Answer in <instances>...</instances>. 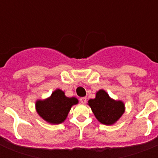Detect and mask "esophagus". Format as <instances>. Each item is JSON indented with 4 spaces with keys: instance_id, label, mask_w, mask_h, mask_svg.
Masks as SVG:
<instances>
[{
    "instance_id": "1",
    "label": "esophagus",
    "mask_w": 158,
    "mask_h": 158,
    "mask_svg": "<svg viewBox=\"0 0 158 158\" xmlns=\"http://www.w3.org/2000/svg\"><path fill=\"white\" fill-rule=\"evenodd\" d=\"M86 101H87V99L86 97H81L80 98V102L82 103V104H85Z\"/></svg>"
}]
</instances>
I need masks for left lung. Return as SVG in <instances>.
Wrapping results in <instances>:
<instances>
[{"label":"left lung","mask_w":158,"mask_h":158,"mask_svg":"<svg viewBox=\"0 0 158 158\" xmlns=\"http://www.w3.org/2000/svg\"><path fill=\"white\" fill-rule=\"evenodd\" d=\"M88 103L97 120L105 125L115 123L125 111V106L121 100L111 99L103 89L99 90L96 98L90 99Z\"/></svg>","instance_id":"left-lung-1"}]
</instances>
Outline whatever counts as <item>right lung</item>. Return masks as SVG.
<instances>
[{
  "mask_svg": "<svg viewBox=\"0 0 158 158\" xmlns=\"http://www.w3.org/2000/svg\"><path fill=\"white\" fill-rule=\"evenodd\" d=\"M78 103L75 97H67L61 89L53 92L49 98L37 100L35 103L38 114L47 122L59 124L65 121L73 105Z\"/></svg>",
  "mask_w": 158,
  "mask_h": 158,
  "instance_id": "right-lung-1",
  "label": "right lung"
}]
</instances>
